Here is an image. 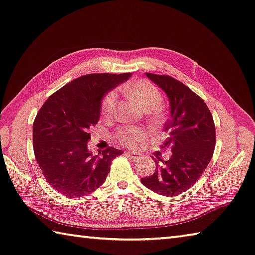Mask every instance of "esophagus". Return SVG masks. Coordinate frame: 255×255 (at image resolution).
<instances>
[{"instance_id": "obj_1", "label": "esophagus", "mask_w": 255, "mask_h": 255, "mask_svg": "<svg viewBox=\"0 0 255 255\" xmlns=\"http://www.w3.org/2000/svg\"><path fill=\"white\" fill-rule=\"evenodd\" d=\"M126 155H127L131 161H136L137 158H138V156H140V153L133 152V151H127V152H126Z\"/></svg>"}]
</instances>
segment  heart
I'll return each instance as SVG.
<instances>
[{"mask_svg": "<svg viewBox=\"0 0 255 255\" xmlns=\"http://www.w3.org/2000/svg\"><path fill=\"white\" fill-rule=\"evenodd\" d=\"M123 90L126 91L129 98L135 101L145 111L156 109L161 103L162 95L160 90L146 80L137 81V82L124 86ZM117 99L115 91H110L103 98L102 103H101V113L103 117H112L115 111V107H117ZM143 131L134 128H123L117 132V138L126 145H133L134 143L143 140Z\"/></svg>", "mask_w": 255, "mask_h": 255, "instance_id": "obj_1", "label": "heart"}]
</instances>
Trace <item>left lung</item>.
Masks as SVG:
<instances>
[{"label":"left lung","instance_id":"left-lung-1","mask_svg":"<svg viewBox=\"0 0 255 255\" xmlns=\"http://www.w3.org/2000/svg\"><path fill=\"white\" fill-rule=\"evenodd\" d=\"M163 90L170 102V118L164 126L170 160L156 156V170L141 182L147 189L174 196L185 192L202 175L215 147V127L204 101L180 81L169 75L146 73Z\"/></svg>","mask_w":255,"mask_h":255}]
</instances>
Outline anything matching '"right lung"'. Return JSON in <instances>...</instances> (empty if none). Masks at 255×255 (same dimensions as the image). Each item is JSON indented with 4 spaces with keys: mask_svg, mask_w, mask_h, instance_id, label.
<instances>
[{
    "mask_svg": "<svg viewBox=\"0 0 255 255\" xmlns=\"http://www.w3.org/2000/svg\"><path fill=\"white\" fill-rule=\"evenodd\" d=\"M131 76L88 74L45 101L33 123V148L49 184L69 198H82L104 183L122 151L110 146L98 155L88 148L90 128L99 122L104 95Z\"/></svg>",
    "mask_w": 255,
    "mask_h": 255,
    "instance_id": "right-lung-1",
    "label": "right lung"
}]
</instances>
